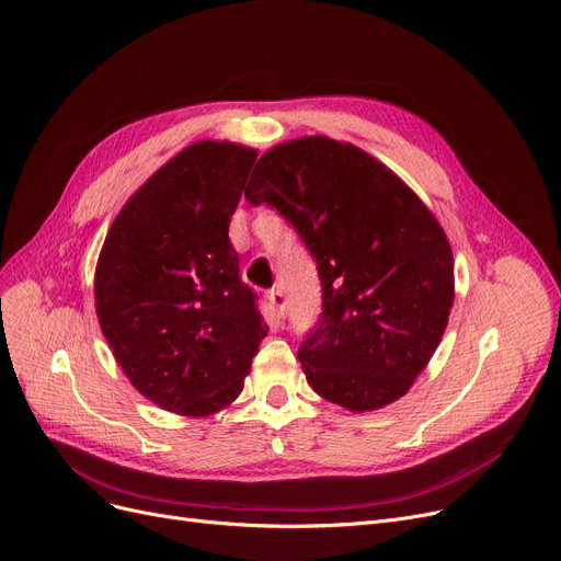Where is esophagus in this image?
Masks as SVG:
<instances>
[{
    "label": "esophagus",
    "mask_w": 561,
    "mask_h": 561,
    "mask_svg": "<svg viewBox=\"0 0 561 561\" xmlns=\"http://www.w3.org/2000/svg\"><path fill=\"white\" fill-rule=\"evenodd\" d=\"M267 300H271V305L275 307L279 319H284V316H286V296H284V290L282 288L267 290Z\"/></svg>",
    "instance_id": "34e87169"
}]
</instances>
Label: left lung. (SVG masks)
<instances>
[{"label":"left lung","instance_id":"8db88e82","mask_svg":"<svg viewBox=\"0 0 561 561\" xmlns=\"http://www.w3.org/2000/svg\"><path fill=\"white\" fill-rule=\"evenodd\" d=\"M245 199L277 208L319 267L323 311L298 351L313 392L353 412L403 397L454 305L451 248L417 194L357 146L319 135L263 153Z\"/></svg>","mask_w":561,"mask_h":561}]
</instances>
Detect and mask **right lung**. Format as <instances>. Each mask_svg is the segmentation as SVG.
<instances>
[{"label": "right lung", "instance_id": "1", "mask_svg": "<svg viewBox=\"0 0 561 561\" xmlns=\"http://www.w3.org/2000/svg\"><path fill=\"white\" fill-rule=\"evenodd\" d=\"M254 162L231 141L187 146L121 208L95 265V311L118 367L176 415L227 408L267 334L229 240Z\"/></svg>", "mask_w": 561, "mask_h": 561}]
</instances>
